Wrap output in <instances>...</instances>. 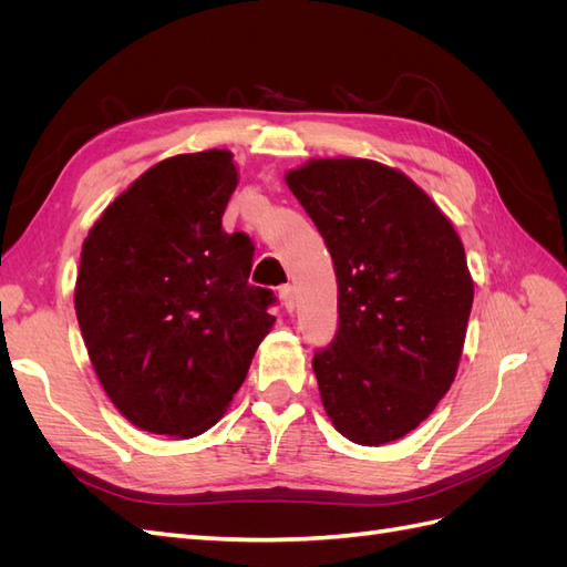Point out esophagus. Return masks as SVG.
<instances>
[{"instance_id": "34e87169", "label": "esophagus", "mask_w": 567, "mask_h": 567, "mask_svg": "<svg viewBox=\"0 0 567 567\" xmlns=\"http://www.w3.org/2000/svg\"><path fill=\"white\" fill-rule=\"evenodd\" d=\"M279 298H281V305L286 307V310L293 312V307H296V290H293V286H290V284L281 286L279 288Z\"/></svg>"}]
</instances>
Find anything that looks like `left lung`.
<instances>
[{"label":"left lung","mask_w":567,"mask_h":567,"mask_svg":"<svg viewBox=\"0 0 567 567\" xmlns=\"http://www.w3.org/2000/svg\"><path fill=\"white\" fill-rule=\"evenodd\" d=\"M331 252L338 329L312 369L340 435L367 447L431 416L456 375L473 307L452 221L392 167L323 158L286 175Z\"/></svg>","instance_id":"8db88e82"}]
</instances>
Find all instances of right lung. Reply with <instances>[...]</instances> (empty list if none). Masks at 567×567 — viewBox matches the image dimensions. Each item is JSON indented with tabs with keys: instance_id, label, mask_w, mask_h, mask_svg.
<instances>
[{
	"instance_id": "1",
	"label": "right lung",
	"mask_w": 567,
	"mask_h": 567,
	"mask_svg": "<svg viewBox=\"0 0 567 567\" xmlns=\"http://www.w3.org/2000/svg\"><path fill=\"white\" fill-rule=\"evenodd\" d=\"M236 177L229 151L167 158L84 238L80 331L111 402L142 431H208L274 326L277 296L248 284L252 241L221 229Z\"/></svg>"
}]
</instances>
